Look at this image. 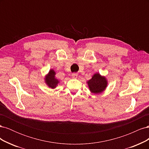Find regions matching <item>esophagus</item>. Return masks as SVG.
Returning <instances> with one entry per match:
<instances>
[{"mask_svg":"<svg viewBox=\"0 0 149 149\" xmlns=\"http://www.w3.org/2000/svg\"><path fill=\"white\" fill-rule=\"evenodd\" d=\"M78 76V73H73V74H72V77H73V78H77Z\"/></svg>","mask_w":149,"mask_h":149,"instance_id":"esophagus-1","label":"esophagus"}]
</instances>
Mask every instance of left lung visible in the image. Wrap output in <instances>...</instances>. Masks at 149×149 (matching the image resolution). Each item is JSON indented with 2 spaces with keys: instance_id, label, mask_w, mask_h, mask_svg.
Returning <instances> with one entry per match:
<instances>
[{
  "instance_id": "1",
  "label": "left lung",
  "mask_w": 149,
  "mask_h": 149,
  "mask_svg": "<svg viewBox=\"0 0 149 149\" xmlns=\"http://www.w3.org/2000/svg\"><path fill=\"white\" fill-rule=\"evenodd\" d=\"M89 89L92 93L100 94L106 89L107 86V81L105 76L100 73H95L91 79L87 81Z\"/></svg>"
}]
</instances>
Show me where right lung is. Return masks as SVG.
I'll return each instance as SVG.
<instances>
[{
    "instance_id": "right-lung-1",
    "label": "right lung",
    "mask_w": 149,
    "mask_h": 149,
    "mask_svg": "<svg viewBox=\"0 0 149 149\" xmlns=\"http://www.w3.org/2000/svg\"><path fill=\"white\" fill-rule=\"evenodd\" d=\"M55 74V71L53 69H51L49 71L48 73L46 75L45 78V82L47 85H48L49 88L52 89L55 88L60 83L58 79L56 78Z\"/></svg>"
}]
</instances>
